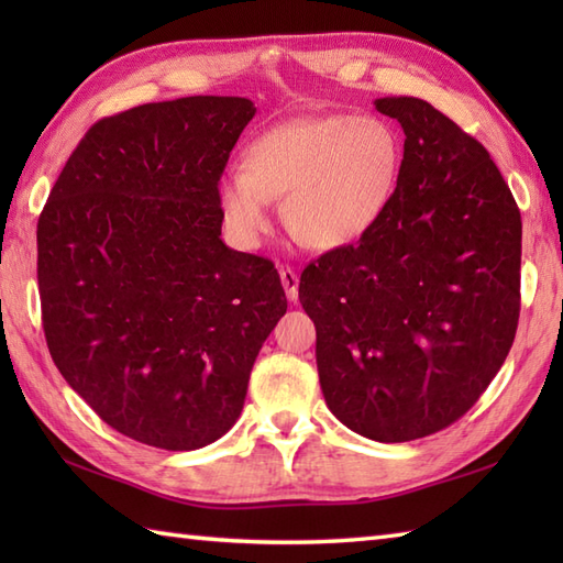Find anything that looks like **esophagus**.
<instances>
[{
	"label": "esophagus",
	"instance_id": "esophagus-1",
	"mask_svg": "<svg viewBox=\"0 0 563 563\" xmlns=\"http://www.w3.org/2000/svg\"><path fill=\"white\" fill-rule=\"evenodd\" d=\"M280 283L285 288V295H288L290 302H297V288H300V278L292 268H280Z\"/></svg>",
	"mask_w": 563,
	"mask_h": 563
}]
</instances>
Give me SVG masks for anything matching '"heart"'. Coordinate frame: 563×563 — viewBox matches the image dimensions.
<instances>
[{"mask_svg": "<svg viewBox=\"0 0 563 563\" xmlns=\"http://www.w3.org/2000/svg\"><path fill=\"white\" fill-rule=\"evenodd\" d=\"M404 140L377 115H302L268 128L242 152V172L224 174L218 206L224 230L256 249L273 230V200L302 244L353 246L385 220L399 190Z\"/></svg>", "mask_w": 563, "mask_h": 563, "instance_id": "b5f03b06", "label": "heart"}]
</instances>
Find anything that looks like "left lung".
Wrapping results in <instances>:
<instances>
[{
    "label": "left lung",
    "instance_id": "obj_1",
    "mask_svg": "<svg viewBox=\"0 0 563 563\" xmlns=\"http://www.w3.org/2000/svg\"><path fill=\"white\" fill-rule=\"evenodd\" d=\"M404 130L389 212L300 278L317 369L343 426L377 442L448 428L504 365L520 314L522 222L482 142L423 99H377Z\"/></svg>",
    "mask_w": 563,
    "mask_h": 563
}]
</instances>
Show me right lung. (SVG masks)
I'll list each match as a JSON object with an SVG mask.
<instances>
[{
  "label": "right lung",
  "mask_w": 563,
  "mask_h": 563,
  "mask_svg": "<svg viewBox=\"0 0 563 563\" xmlns=\"http://www.w3.org/2000/svg\"><path fill=\"white\" fill-rule=\"evenodd\" d=\"M256 115L186 97L103 118L38 220L45 341L67 385L118 433L188 452L230 430L288 309L268 258L227 246L218 181Z\"/></svg>",
  "instance_id": "obj_1"
}]
</instances>
